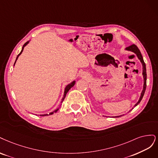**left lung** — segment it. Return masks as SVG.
<instances>
[{
    "instance_id": "8db88e82",
    "label": "left lung",
    "mask_w": 158,
    "mask_h": 158,
    "mask_svg": "<svg viewBox=\"0 0 158 158\" xmlns=\"http://www.w3.org/2000/svg\"><path fill=\"white\" fill-rule=\"evenodd\" d=\"M126 50H129V51H131V52L135 53L136 55L137 56V57H138V58L140 60V61L141 62V63L142 64V67H143V71H142V75H143V77H144L143 90H142V93H141V95H140L139 100L138 101V102H137L135 105V107L140 102V101L142 100V98H143L144 93H145V90H146V64L144 62V60H143V58H142V54L140 52V50L138 48V47H137L135 44H132V45L129 46V47H127ZM118 117H120V116H115V118H118Z\"/></svg>"
}]
</instances>
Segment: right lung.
<instances>
[{
    "instance_id": "1",
    "label": "right lung",
    "mask_w": 158,
    "mask_h": 158,
    "mask_svg": "<svg viewBox=\"0 0 158 158\" xmlns=\"http://www.w3.org/2000/svg\"><path fill=\"white\" fill-rule=\"evenodd\" d=\"M28 43H29V41H27V42H26L24 44H23V48H22V51L20 52V53L18 55V56H17V58H16V61H15V63H14V65H15V64H16V60H17V59H18V58L19 57V56L22 54V52H23V48H24V47L25 45H27V44H28ZM75 81H73L72 83H71L70 84H69V85H68L67 86H66V87H65V91H64V97H63V98H62V102L64 101V98H65V96H66V94L68 93V92L69 91V90L72 88V87H73V86H74V85H75ZM58 110V109H57V110H54L53 112H51V113H50L49 114H44V115H42V116H45V115H52V114H53L54 112H56V111Z\"/></svg>"
}]
</instances>
